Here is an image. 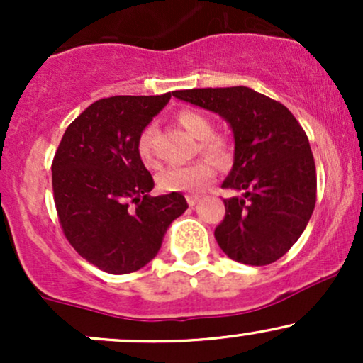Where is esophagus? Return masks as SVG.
<instances>
[{
    "label": "esophagus",
    "instance_id": "1",
    "mask_svg": "<svg viewBox=\"0 0 363 363\" xmlns=\"http://www.w3.org/2000/svg\"><path fill=\"white\" fill-rule=\"evenodd\" d=\"M198 201H199V196H196V194L187 196V203H189V206H194Z\"/></svg>",
    "mask_w": 363,
    "mask_h": 363
}]
</instances>
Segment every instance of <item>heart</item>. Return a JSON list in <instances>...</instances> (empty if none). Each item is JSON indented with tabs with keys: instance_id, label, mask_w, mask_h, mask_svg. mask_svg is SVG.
<instances>
[{
	"instance_id": "heart-1",
	"label": "heart",
	"mask_w": 363,
	"mask_h": 363,
	"mask_svg": "<svg viewBox=\"0 0 363 363\" xmlns=\"http://www.w3.org/2000/svg\"><path fill=\"white\" fill-rule=\"evenodd\" d=\"M179 124L191 138L198 140V148L203 155L210 158L218 167L228 164L232 157L230 141L220 135H213V123L206 116L196 111H182L177 116ZM153 129L145 128L140 135L138 150L140 160L147 167H155L157 157L152 147ZM215 179V169L210 162L198 160L189 165H174L158 174L157 182L164 191H184V193H199Z\"/></svg>"
}]
</instances>
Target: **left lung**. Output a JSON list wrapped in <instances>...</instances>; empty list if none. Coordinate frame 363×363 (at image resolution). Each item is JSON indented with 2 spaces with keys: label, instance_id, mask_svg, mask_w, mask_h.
Instances as JSON below:
<instances>
[{
  "label": "left lung",
  "instance_id": "left-lung-1",
  "mask_svg": "<svg viewBox=\"0 0 363 363\" xmlns=\"http://www.w3.org/2000/svg\"><path fill=\"white\" fill-rule=\"evenodd\" d=\"M174 97L218 114L234 135V165L222 187L225 218L215 239L230 259L272 264L298 240L315 206V165L298 121L249 86L177 90Z\"/></svg>",
  "mask_w": 363,
  "mask_h": 363
}]
</instances>
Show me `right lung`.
<instances>
[{
  "instance_id": "right-lung-1",
  "label": "right lung",
  "mask_w": 363,
  "mask_h": 363,
  "mask_svg": "<svg viewBox=\"0 0 363 363\" xmlns=\"http://www.w3.org/2000/svg\"><path fill=\"white\" fill-rule=\"evenodd\" d=\"M164 95H118L86 107L62 135L52 191L66 239L111 274L138 272L157 256L170 223L187 210L181 193L150 196L140 135L167 106Z\"/></svg>"
}]
</instances>
